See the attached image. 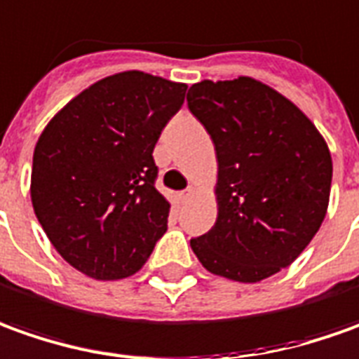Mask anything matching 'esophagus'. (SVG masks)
<instances>
[{"instance_id": "obj_1", "label": "esophagus", "mask_w": 359, "mask_h": 359, "mask_svg": "<svg viewBox=\"0 0 359 359\" xmlns=\"http://www.w3.org/2000/svg\"><path fill=\"white\" fill-rule=\"evenodd\" d=\"M191 194H194V189H191V187H187V189H184L182 194L177 195V199H180V203H185V201H187V199L191 197Z\"/></svg>"}]
</instances>
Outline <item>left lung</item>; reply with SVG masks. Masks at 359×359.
Here are the masks:
<instances>
[{
  "mask_svg": "<svg viewBox=\"0 0 359 359\" xmlns=\"http://www.w3.org/2000/svg\"><path fill=\"white\" fill-rule=\"evenodd\" d=\"M187 107L219 162V217L191 238L195 256L215 276L242 283L287 268L326 215L332 160L325 138L291 101L252 78L199 81Z\"/></svg>",
  "mask_w": 359,
  "mask_h": 359,
  "instance_id": "8db88e82",
  "label": "left lung"
}]
</instances>
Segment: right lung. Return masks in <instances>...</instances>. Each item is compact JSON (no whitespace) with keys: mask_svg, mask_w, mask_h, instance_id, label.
Instances as JSON below:
<instances>
[{"mask_svg":"<svg viewBox=\"0 0 359 359\" xmlns=\"http://www.w3.org/2000/svg\"><path fill=\"white\" fill-rule=\"evenodd\" d=\"M185 90L144 72L115 74L74 97L39 138L34 215L81 273L128 278L164 236L170 203L156 189L152 152Z\"/></svg>","mask_w":359,"mask_h":359,"instance_id":"obj_1","label":"right lung"}]
</instances>
